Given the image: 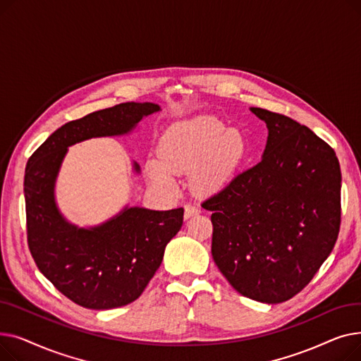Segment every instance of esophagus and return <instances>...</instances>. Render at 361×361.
Masks as SVG:
<instances>
[{"instance_id": "1", "label": "esophagus", "mask_w": 361, "mask_h": 361, "mask_svg": "<svg viewBox=\"0 0 361 361\" xmlns=\"http://www.w3.org/2000/svg\"><path fill=\"white\" fill-rule=\"evenodd\" d=\"M200 214V207L196 206V204H192V203H187L184 204V218H190L193 215H197Z\"/></svg>"}]
</instances>
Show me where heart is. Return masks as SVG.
Wrapping results in <instances>:
<instances>
[{
    "label": "heart",
    "instance_id": "b5f03b06",
    "mask_svg": "<svg viewBox=\"0 0 361 361\" xmlns=\"http://www.w3.org/2000/svg\"><path fill=\"white\" fill-rule=\"evenodd\" d=\"M161 161L147 162V174L157 185L174 190L176 176L193 171L199 192L216 193L240 173L247 158L243 133L214 117H197L171 126L161 139Z\"/></svg>",
    "mask_w": 361,
    "mask_h": 361
}]
</instances>
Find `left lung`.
Listing matches in <instances>:
<instances>
[{"label":"left lung","mask_w":361,"mask_h":361,"mask_svg":"<svg viewBox=\"0 0 361 361\" xmlns=\"http://www.w3.org/2000/svg\"><path fill=\"white\" fill-rule=\"evenodd\" d=\"M250 111L267 123L262 161L206 199L212 256L234 290L276 305L312 281L338 238L341 169L334 149L282 114Z\"/></svg>","instance_id":"left-lung-1"}]
</instances>
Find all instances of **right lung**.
<instances>
[{"label":"right lung","mask_w":361,"mask_h":361,"mask_svg":"<svg viewBox=\"0 0 361 361\" xmlns=\"http://www.w3.org/2000/svg\"><path fill=\"white\" fill-rule=\"evenodd\" d=\"M152 102H124L55 130L25 171L27 244L39 271L67 298L86 309L130 305L162 263L166 244L181 228L184 209L128 207L90 228L70 224L55 203V181L67 147L92 137L123 136L158 112ZM140 173L137 162L133 164Z\"/></svg>","instance_id":"obj_1"}]
</instances>
